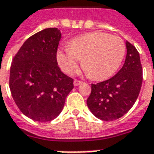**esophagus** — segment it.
<instances>
[{
	"instance_id": "obj_1",
	"label": "esophagus",
	"mask_w": 154,
	"mask_h": 154,
	"mask_svg": "<svg viewBox=\"0 0 154 154\" xmlns=\"http://www.w3.org/2000/svg\"><path fill=\"white\" fill-rule=\"evenodd\" d=\"M81 83H82V82L80 81V80H77V79H75V80H74V86L80 85Z\"/></svg>"
}]
</instances>
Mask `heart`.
<instances>
[{
  "instance_id": "heart-1",
  "label": "heart",
  "mask_w": 154,
  "mask_h": 154,
  "mask_svg": "<svg viewBox=\"0 0 154 154\" xmlns=\"http://www.w3.org/2000/svg\"><path fill=\"white\" fill-rule=\"evenodd\" d=\"M125 54L124 40L118 36L95 32L75 38L66 52L58 53V62L65 72H72L83 58L82 66L89 77L103 80L116 72Z\"/></svg>"
}]
</instances>
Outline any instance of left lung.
I'll return each instance as SVG.
<instances>
[{
    "instance_id": "obj_1",
    "label": "left lung",
    "mask_w": 154,
    "mask_h": 154,
    "mask_svg": "<svg viewBox=\"0 0 154 154\" xmlns=\"http://www.w3.org/2000/svg\"><path fill=\"white\" fill-rule=\"evenodd\" d=\"M125 63L118 72L106 81L91 84L87 99L90 111L98 119L117 120L129 111L138 97L143 83V67L136 47L126 41Z\"/></svg>"
}]
</instances>
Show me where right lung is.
Returning a JSON list of instances; mask_svg holds the SVG:
<instances>
[{
	"mask_svg": "<svg viewBox=\"0 0 154 154\" xmlns=\"http://www.w3.org/2000/svg\"><path fill=\"white\" fill-rule=\"evenodd\" d=\"M60 38L56 28L38 32L23 43L11 62V96L21 112L38 122L58 116L74 87L72 78L64 74L57 63Z\"/></svg>",
	"mask_w": 154,
	"mask_h": 154,
	"instance_id": "1",
	"label": "right lung"
}]
</instances>
